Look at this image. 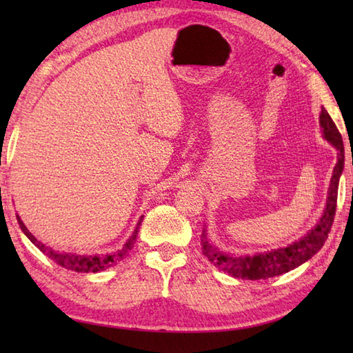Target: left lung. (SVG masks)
<instances>
[{"instance_id":"left-lung-1","label":"left lung","mask_w":353,"mask_h":353,"mask_svg":"<svg viewBox=\"0 0 353 353\" xmlns=\"http://www.w3.org/2000/svg\"><path fill=\"white\" fill-rule=\"evenodd\" d=\"M319 123L322 128L324 139L338 149V160L333 168L330 187L327 193V205L322 213L319 223L316 224L307 235H303L301 240L288 244L286 248H279L268 250V252L256 254V255H232L221 252L218 248L212 246L208 241L205 229L202 230L201 235V249L202 254L207 256V260L213 263L219 271L230 274L235 279L244 280H265L270 277L280 276L294 268L301 266L302 263L312 259L314 254H318L321 248L324 246L328 234H330L334 212H336V199H338V183L339 177L344 170V145L343 137L339 130L334 126L333 119L328 115L325 109L321 110Z\"/></svg>"}]
</instances>
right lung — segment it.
<instances>
[{
  "instance_id": "right-lung-1",
  "label": "right lung",
  "mask_w": 353,
  "mask_h": 353,
  "mask_svg": "<svg viewBox=\"0 0 353 353\" xmlns=\"http://www.w3.org/2000/svg\"><path fill=\"white\" fill-rule=\"evenodd\" d=\"M141 218L139 221V224H137V227H135L134 234L130 235V238L126 241V244H124L123 249H119L118 252L105 254V255H76V254L56 252V250H52L51 248L41 244L37 238H35L31 232L28 230V227L20 219V216H17V221H19L23 234H25L29 240H31L35 246L41 250V252L50 256V259L54 263H57L59 266H62V268H65V270H70V271H76V272H99V271L107 270V268H110L113 265H117L118 261H121L124 256L129 255V252L132 250L134 244L137 241V235H139V229L141 225Z\"/></svg>"
}]
</instances>
